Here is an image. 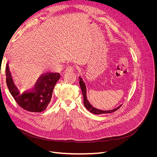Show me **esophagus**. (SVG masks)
I'll return each instance as SVG.
<instances>
[{
    "label": "esophagus",
    "mask_w": 157,
    "mask_h": 157,
    "mask_svg": "<svg viewBox=\"0 0 157 157\" xmlns=\"http://www.w3.org/2000/svg\"><path fill=\"white\" fill-rule=\"evenodd\" d=\"M74 71H75V68L74 67H73V66H69V67H68L67 69H66V71H67V72H73Z\"/></svg>",
    "instance_id": "obj_1"
}]
</instances>
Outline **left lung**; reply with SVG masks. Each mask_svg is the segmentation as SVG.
<instances>
[{
    "instance_id": "obj_1",
    "label": "left lung",
    "mask_w": 157,
    "mask_h": 157,
    "mask_svg": "<svg viewBox=\"0 0 157 157\" xmlns=\"http://www.w3.org/2000/svg\"><path fill=\"white\" fill-rule=\"evenodd\" d=\"M80 78V81H79V84L80 86V88H81L82 90V93L83 94V97H84V105L85 106L88 110L91 112L92 113L95 114V115H100V114H105V113H113L116 111L117 110H118L122 105L118 107L115 109H112V110L110 111H102V110H99V109H97L96 108H94V107H92L91 105V104L89 103V101H88L87 98H86V85H85L84 82H83V80L79 77Z\"/></svg>"
}]
</instances>
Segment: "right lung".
<instances>
[{
  "label": "right lung",
  "mask_w": 157,
  "mask_h": 157,
  "mask_svg": "<svg viewBox=\"0 0 157 157\" xmlns=\"http://www.w3.org/2000/svg\"><path fill=\"white\" fill-rule=\"evenodd\" d=\"M6 76L7 86L16 103L27 111L37 113L44 111L48 107L54 88L61 77L59 73H46L37 80L34 89L31 91L20 93L13 83L8 64L6 67Z\"/></svg>",
  "instance_id": "right-lung-1"
}]
</instances>
